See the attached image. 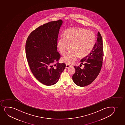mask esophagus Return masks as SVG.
<instances>
[{
  "label": "esophagus",
  "instance_id": "34e87169",
  "mask_svg": "<svg viewBox=\"0 0 125 125\" xmlns=\"http://www.w3.org/2000/svg\"><path fill=\"white\" fill-rule=\"evenodd\" d=\"M71 67L70 65H68V64H66V68H69V67Z\"/></svg>",
  "mask_w": 125,
  "mask_h": 125
}]
</instances>
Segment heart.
Here are the masks:
<instances>
[{
    "label": "heart",
    "instance_id": "obj_1",
    "mask_svg": "<svg viewBox=\"0 0 125 125\" xmlns=\"http://www.w3.org/2000/svg\"><path fill=\"white\" fill-rule=\"evenodd\" d=\"M95 36L92 31L82 28L68 29L57 42V47L60 54L64 55L70 46L71 50L62 57V62L72 64L78 57H84L90 53L95 45Z\"/></svg>",
    "mask_w": 125,
    "mask_h": 125
}]
</instances>
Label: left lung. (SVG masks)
Returning a JSON list of instances; mask_svg holds the SVG:
<instances>
[{"label": "left lung", "instance_id": "8db88e82", "mask_svg": "<svg viewBox=\"0 0 125 125\" xmlns=\"http://www.w3.org/2000/svg\"><path fill=\"white\" fill-rule=\"evenodd\" d=\"M97 36V42L91 53L80 60L81 64L84 65V68L74 66L75 72L72 78L78 86L84 87L90 85L96 79L101 71L104 55L103 42L99 32Z\"/></svg>", "mask_w": 125, "mask_h": 125}]
</instances>
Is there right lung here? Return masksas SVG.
Returning a JSON list of instances; mask_svg holds the SVG:
<instances>
[{"label":"right lung","instance_id":"1","mask_svg":"<svg viewBox=\"0 0 125 125\" xmlns=\"http://www.w3.org/2000/svg\"><path fill=\"white\" fill-rule=\"evenodd\" d=\"M63 22H49L30 33L25 45L26 57L30 70L36 79L47 86L54 85L65 69L60 63V55L57 50V38Z\"/></svg>","mask_w":125,"mask_h":125}]
</instances>
